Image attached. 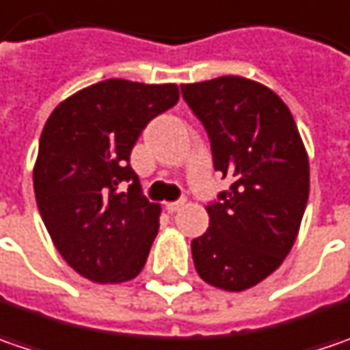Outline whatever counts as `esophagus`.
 Wrapping results in <instances>:
<instances>
[{
  "mask_svg": "<svg viewBox=\"0 0 350 350\" xmlns=\"http://www.w3.org/2000/svg\"><path fill=\"white\" fill-rule=\"evenodd\" d=\"M164 207H166V211H168V213H176V211H180V209L184 207V200H178V202H166Z\"/></svg>",
  "mask_w": 350,
  "mask_h": 350,
  "instance_id": "esophagus-1",
  "label": "esophagus"
}]
</instances>
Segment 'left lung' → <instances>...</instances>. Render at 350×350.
Returning a JSON list of instances; mask_svg holds the SVG:
<instances>
[{"instance_id":"1","label":"left lung","mask_w":350,"mask_h":350,"mask_svg":"<svg viewBox=\"0 0 350 350\" xmlns=\"http://www.w3.org/2000/svg\"><path fill=\"white\" fill-rule=\"evenodd\" d=\"M211 141L215 170L233 180L207 205L209 227L191 241L200 278L243 292L284 262L310 196V160L288 105L243 76L182 84Z\"/></svg>"}]
</instances>
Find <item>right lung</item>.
<instances>
[{"instance_id": "1", "label": "right lung", "mask_w": 350, "mask_h": 350, "mask_svg": "<svg viewBox=\"0 0 350 350\" xmlns=\"http://www.w3.org/2000/svg\"><path fill=\"white\" fill-rule=\"evenodd\" d=\"M176 84L103 80L60 101L33 168L38 211L56 251L98 284L133 280L159 233L160 205L141 191L129 157L146 123L178 103ZM130 182L128 193L116 188Z\"/></svg>"}]
</instances>
